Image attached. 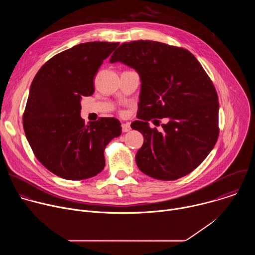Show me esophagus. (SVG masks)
<instances>
[{"label": "esophagus", "mask_w": 255, "mask_h": 255, "mask_svg": "<svg viewBox=\"0 0 255 255\" xmlns=\"http://www.w3.org/2000/svg\"><path fill=\"white\" fill-rule=\"evenodd\" d=\"M131 130V126L129 123H123L122 124V131L123 132H129Z\"/></svg>", "instance_id": "obj_1"}]
</instances>
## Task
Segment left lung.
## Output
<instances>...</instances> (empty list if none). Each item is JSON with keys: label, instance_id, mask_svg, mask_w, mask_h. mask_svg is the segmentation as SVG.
I'll use <instances>...</instances> for the list:
<instances>
[{"label": "left lung", "instance_id": "left-lung-1", "mask_svg": "<svg viewBox=\"0 0 255 255\" xmlns=\"http://www.w3.org/2000/svg\"><path fill=\"white\" fill-rule=\"evenodd\" d=\"M110 61L123 62L140 76L139 120L131 124L144 137L136 153L139 169L161 180L192 172L219 136L218 95L201 63L183 47L150 40L121 44ZM163 118L168 123L160 132L149 127L148 121Z\"/></svg>", "mask_w": 255, "mask_h": 255}]
</instances>
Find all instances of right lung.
<instances>
[{
	"label": "right lung",
	"mask_w": 255,
	"mask_h": 255,
	"mask_svg": "<svg viewBox=\"0 0 255 255\" xmlns=\"http://www.w3.org/2000/svg\"><path fill=\"white\" fill-rule=\"evenodd\" d=\"M119 42H86L46 61L36 74L23 114L26 138L42 165L69 180L90 178L105 166L104 150L121 135L116 118L85 123L81 100L94 94V78Z\"/></svg>",
	"instance_id": "obj_1"
}]
</instances>
